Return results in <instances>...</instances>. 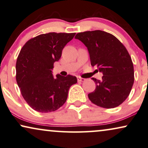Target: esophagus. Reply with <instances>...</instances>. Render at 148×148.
Segmentation results:
<instances>
[{"label":"esophagus","instance_id":"1","mask_svg":"<svg viewBox=\"0 0 148 148\" xmlns=\"http://www.w3.org/2000/svg\"><path fill=\"white\" fill-rule=\"evenodd\" d=\"M84 80H85V79L83 78H81V77H78V81L79 82H84Z\"/></svg>","mask_w":148,"mask_h":148}]
</instances>
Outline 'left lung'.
Instances as JSON below:
<instances>
[{"instance_id":"1","label":"left lung","mask_w":148,"mask_h":148,"mask_svg":"<svg viewBox=\"0 0 148 148\" xmlns=\"http://www.w3.org/2000/svg\"><path fill=\"white\" fill-rule=\"evenodd\" d=\"M78 39L87 47L90 64L103 73L101 80L92 78L96 88L88 95L92 103L104 108H114L129 95L134 83L131 58L121 41L101 30L78 33Z\"/></svg>"}]
</instances>
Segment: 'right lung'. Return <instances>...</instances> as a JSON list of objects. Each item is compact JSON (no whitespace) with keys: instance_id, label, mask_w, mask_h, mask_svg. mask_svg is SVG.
Returning a JSON list of instances; mask_svg holds the SVG:
<instances>
[{"instance_id":"add662e5","label":"right lung","mask_w":148,"mask_h":148,"mask_svg":"<svg viewBox=\"0 0 148 148\" xmlns=\"http://www.w3.org/2000/svg\"><path fill=\"white\" fill-rule=\"evenodd\" d=\"M76 33L49 32L27 40L16 62V80L23 99L41 113L54 112L64 105L76 76L52 74L55 62Z\"/></svg>"}]
</instances>
